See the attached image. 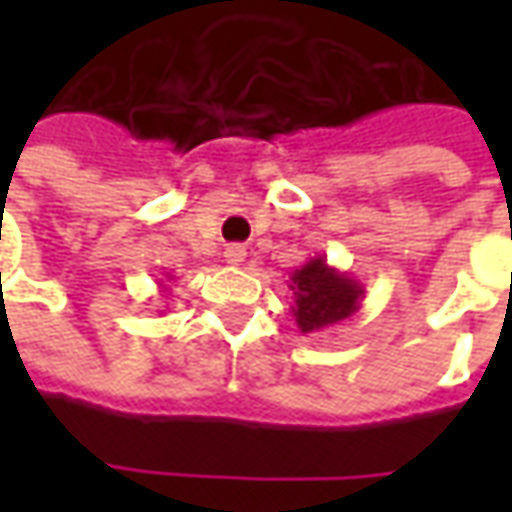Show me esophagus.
I'll return each mask as SVG.
<instances>
[{
	"instance_id": "1",
	"label": "esophagus",
	"mask_w": 512,
	"mask_h": 512,
	"mask_svg": "<svg viewBox=\"0 0 512 512\" xmlns=\"http://www.w3.org/2000/svg\"><path fill=\"white\" fill-rule=\"evenodd\" d=\"M224 260L230 263V266H241L246 260V246L244 244H230L224 249Z\"/></svg>"
}]
</instances>
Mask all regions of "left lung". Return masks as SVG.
I'll list each match as a JSON object with an SVG mask.
<instances>
[{"label": "left lung", "mask_w": 512, "mask_h": 512, "mask_svg": "<svg viewBox=\"0 0 512 512\" xmlns=\"http://www.w3.org/2000/svg\"><path fill=\"white\" fill-rule=\"evenodd\" d=\"M293 318L301 334H318L345 323L359 312L365 285L326 263V257H310L290 274Z\"/></svg>", "instance_id": "1"}]
</instances>
